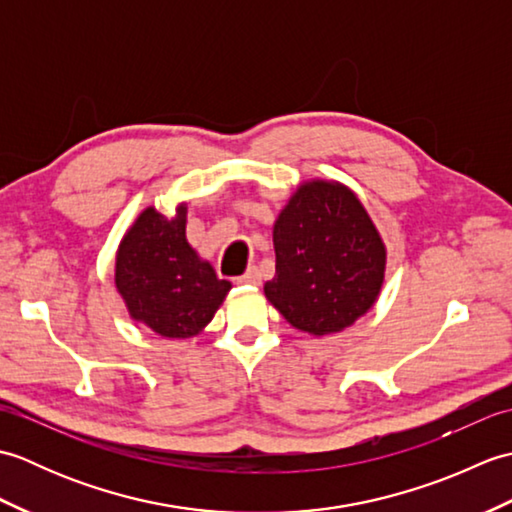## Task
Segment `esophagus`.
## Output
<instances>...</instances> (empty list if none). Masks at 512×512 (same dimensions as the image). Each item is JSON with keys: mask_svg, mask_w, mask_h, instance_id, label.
I'll list each match as a JSON object with an SVG mask.
<instances>
[{"mask_svg": "<svg viewBox=\"0 0 512 512\" xmlns=\"http://www.w3.org/2000/svg\"><path fill=\"white\" fill-rule=\"evenodd\" d=\"M259 281H262V275H259V270L255 266H250L242 277H237V284H253L259 286Z\"/></svg>", "mask_w": 512, "mask_h": 512, "instance_id": "34e87169", "label": "esophagus"}]
</instances>
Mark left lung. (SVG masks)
<instances>
[{
    "mask_svg": "<svg viewBox=\"0 0 512 512\" xmlns=\"http://www.w3.org/2000/svg\"><path fill=\"white\" fill-rule=\"evenodd\" d=\"M273 242L275 279L264 292L297 330L341 332L374 306L385 279V244L343 184H301L277 217Z\"/></svg>",
    "mask_w": 512,
    "mask_h": 512,
    "instance_id": "obj_1",
    "label": "left lung"
}]
</instances>
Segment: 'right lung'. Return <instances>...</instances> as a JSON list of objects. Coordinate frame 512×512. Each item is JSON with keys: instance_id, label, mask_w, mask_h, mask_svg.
<instances>
[{"instance_id": "1", "label": "right lung", "mask_w": 512, "mask_h": 512, "mask_svg": "<svg viewBox=\"0 0 512 512\" xmlns=\"http://www.w3.org/2000/svg\"><path fill=\"white\" fill-rule=\"evenodd\" d=\"M187 206L165 217L154 206L138 215L116 255V290L132 319L165 339H189L211 323L231 281L217 279L187 242Z\"/></svg>"}]
</instances>
